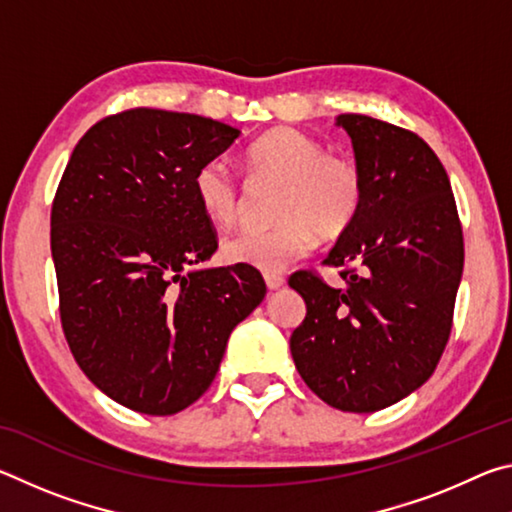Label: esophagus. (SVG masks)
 <instances>
[{"label": "esophagus", "mask_w": 512, "mask_h": 512, "mask_svg": "<svg viewBox=\"0 0 512 512\" xmlns=\"http://www.w3.org/2000/svg\"><path fill=\"white\" fill-rule=\"evenodd\" d=\"M264 282H266L268 291H275V289L284 287V277L277 275V273H266V275H264Z\"/></svg>", "instance_id": "esophagus-1"}]
</instances>
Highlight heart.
<instances>
[{
    "label": "heart",
    "instance_id": "1",
    "mask_svg": "<svg viewBox=\"0 0 512 512\" xmlns=\"http://www.w3.org/2000/svg\"><path fill=\"white\" fill-rule=\"evenodd\" d=\"M244 164L253 178L282 183L275 201L280 221L225 239L221 250L230 264L277 273L311 253L316 232L332 241L357 221L366 194L359 164L348 155L327 153L316 137L296 128H275L248 146ZM194 194L203 214L219 228L235 223L244 207L239 180L219 158L196 169Z\"/></svg>",
    "mask_w": 512,
    "mask_h": 512
}]
</instances>
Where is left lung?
Returning <instances> with one entry per match:
<instances>
[{
    "label": "left lung",
    "instance_id": "left-lung-1",
    "mask_svg": "<svg viewBox=\"0 0 512 512\" xmlns=\"http://www.w3.org/2000/svg\"><path fill=\"white\" fill-rule=\"evenodd\" d=\"M339 124L352 137L366 194L357 221L323 259L345 287H329L311 268L289 277L307 305L291 354L320 400L372 413L420 388L443 357L463 228L443 162L420 135L354 112Z\"/></svg>",
    "mask_w": 512,
    "mask_h": 512
}]
</instances>
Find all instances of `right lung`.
I'll return each mask as SVG.
<instances>
[{
  "mask_svg": "<svg viewBox=\"0 0 512 512\" xmlns=\"http://www.w3.org/2000/svg\"><path fill=\"white\" fill-rule=\"evenodd\" d=\"M237 137L207 117L128 108L81 137L60 178V325L85 377L126 409L173 415L194 404L230 332L266 296L253 266L183 273L219 246L194 173Z\"/></svg>",
  "mask_w": 512,
  "mask_h": 512,
  "instance_id": "obj_1",
  "label": "right lung"
}]
</instances>
